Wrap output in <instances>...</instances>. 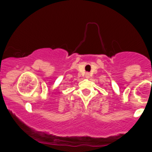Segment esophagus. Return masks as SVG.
<instances>
[{"label": "esophagus", "instance_id": "1", "mask_svg": "<svg viewBox=\"0 0 152 152\" xmlns=\"http://www.w3.org/2000/svg\"><path fill=\"white\" fill-rule=\"evenodd\" d=\"M89 77H90V74L88 73H88H86V77H87V78H88Z\"/></svg>", "mask_w": 152, "mask_h": 152}]
</instances>
